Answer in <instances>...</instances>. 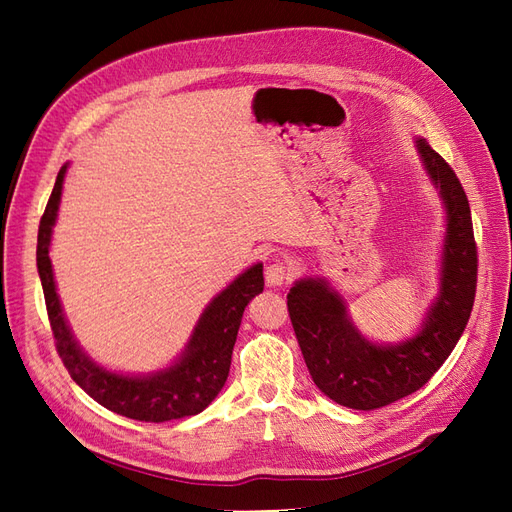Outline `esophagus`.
<instances>
[{
	"label": "esophagus",
	"instance_id": "esophagus-1",
	"mask_svg": "<svg viewBox=\"0 0 512 512\" xmlns=\"http://www.w3.org/2000/svg\"><path fill=\"white\" fill-rule=\"evenodd\" d=\"M290 275H292V269L286 265V262L275 260L273 265L267 267L265 280H267V284H269L271 288H277V286H282L286 280H290Z\"/></svg>",
	"mask_w": 512,
	"mask_h": 512
}]
</instances>
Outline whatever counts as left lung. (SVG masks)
Wrapping results in <instances>:
<instances>
[{"label":"left lung","mask_w":512,"mask_h":512,"mask_svg":"<svg viewBox=\"0 0 512 512\" xmlns=\"http://www.w3.org/2000/svg\"><path fill=\"white\" fill-rule=\"evenodd\" d=\"M416 153L446 211L438 297L418 333L397 344L371 342L354 327L342 294L322 277H303L288 292L309 376L339 406L376 410L421 389L453 352L472 314L478 265L468 196L425 138H416Z\"/></svg>","instance_id":"obj_1"}]
</instances>
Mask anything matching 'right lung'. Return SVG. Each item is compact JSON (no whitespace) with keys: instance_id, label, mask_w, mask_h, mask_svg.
<instances>
[{"instance_id":"right-lung-1","label":"right lung","mask_w":512,"mask_h":512,"mask_svg":"<svg viewBox=\"0 0 512 512\" xmlns=\"http://www.w3.org/2000/svg\"><path fill=\"white\" fill-rule=\"evenodd\" d=\"M66 173L68 164L57 173L55 188L40 220L36 262L55 346L68 374L100 406L134 421L164 423L203 412L218 397L228 378L245 305L265 288L262 262L243 271L218 297H213L200 314L188 346L173 365L151 374H117L96 363L76 342L57 294L49 250Z\"/></svg>"}]
</instances>
